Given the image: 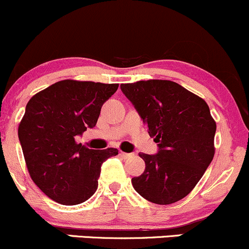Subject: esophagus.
I'll return each instance as SVG.
<instances>
[{
	"instance_id": "obj_1",
	"label": "esophagus",
	"mask_w": 249,
	"mask_h": 249,
	"mask_svg": "<svg viewBox=\"0 0 249 249\" xmlns=\"http://www.w3.org/2000/svg\"><path fill=\"white\" fill-rule=\"evenodd\" d=\"M120 156H121L122 158H124V159H127V158L133 157V154L132 153H125V152H121V153H120Z\"/></svg>"
}]
</instances>
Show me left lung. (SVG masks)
Segmentation results:
<instances>
[{"label":"left lung","mask_w":249,"mask_h":249,"mask_svg":"<svg viewBox=\"0 0 249 249\" xmlns=\"http://www.w3.org/2000/svg\"><path fill=\"white\" fill-rule=\"evenodd\" d=\"M121 90L159 146L156 156L139 154L146 168L132 179L135 191L160 205L183 199L197 185L215 154L216 122L209 106L166 79L127 83L121 84Z\"/></svg>","instance_id":"1"}]
</instances>
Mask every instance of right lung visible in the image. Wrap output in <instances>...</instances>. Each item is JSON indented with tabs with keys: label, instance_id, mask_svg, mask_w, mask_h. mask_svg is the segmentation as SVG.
<instances>
[{
	"label": "right lung",
	"instance_id": "add662e5",
	"mask_svg": "<svg viewBox=\"0 0 249 249\" xmlns=\"http://www.w3.org/2000/svg\"><path fill=\"white\" fill-rule=\"evenodd\" d=\"M119 84L64 79L29 100L18 139L32 180L64 205L85 202L98 186L101 166L116 148L90 149L76 136L96 125L103 103Z\"/></svg>",
	"mask_w": 249,
	"mask_h": 249
}]
</instances>
